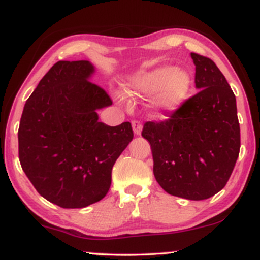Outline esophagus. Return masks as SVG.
<instances>
[{
  "mask_svg": "<svg viewBox=\"0 0 260 260\" xmlns=\"http://www.w3.org/2000/svg\"><path fill=\"white\" fill-rule=\"evenodd\" d=\"M132 128H133V132H134V134H136V136H139L140 133H142V128H143V126H142V123H140L139 121H132Z\"/></svg>",
  "mask_w": 260,
  "mask_h": 260,
  "instance_id": "obj_1",
  "label": "esophagus"
}]
</instances>
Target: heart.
<instances>
[{"label": "heart", "mask_w": 260, "mask_h": 260, "mask_svg": "<svg viewBox=\"0 0 260 260\" xmlns=\"http://www.w3.org/2000/svg\"><path fill=\"white\" fill-rule=\"evenodd\" d=\"M192 88V78L183 70L162 66L142 72L123 85V92L131 98L153 95L150 109L155 115H171L186 103Z\"/></svg>", "instance_id": "heart-1"}]
</instances>
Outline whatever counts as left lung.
Listing matches in <instances>:
<instances>
[{
    "label": "left lung",
    "mask_w": 260,
    "mask_h": 260,
    "mask_svg": "<svg viewBox=\"0 0 260 260\" xmlns=\"http://www.w3.org/2000/svg\"><path fill=\"white\" fill-rule=\"evenodd\" d=\"M190 56L199 91L169 120L145 122L142 136L150 143L161 188L203 201L228 183L240 153V123L236 96L217 66L198 53Z\"/></svg>",
    "instance_id": "8db88e82"
}]
</instances>
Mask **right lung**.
<instances>
[{
	"mask_svg": "<svg viewBox=\"0 0 260 260\" xmlns=\"http://www.w3.org/2000/svg\"><path fill=\"white\" fill-rule=\"evenodd\" d=\"M89 61H58L26 100L18 129L19 161L39 194L64 209L101 201L116 160L133 139L129 122L111 127L98 110L112 105L91 83Z\"/></svg>",
	"mask_w": 260,
	"mask_h": 260,
	"instance_id": "add662e5",
	"label": "right lung"
}]
</instances>
